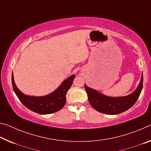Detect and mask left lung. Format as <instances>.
<instances>
[{
	"label": "left lung",
	"mask_w": 151,
	"mask_h": 151,
	"mask_svg": "<svg viewBox=\"0 0 151 151\" xmlns=\"http://www.w3.org/2000/svg\"><path fill=\"white\" fill-rule=\"evenodd\" d=\"M143 75L139 85L134 91L124 97H108L98 92L85 84V91L87 93L88 99L91 106L97 111L109 115H116L126 111L137 101L142 89Z\"/></svg>",
	"instance_id": "left-lung-1"
}]
</instances>
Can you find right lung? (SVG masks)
Returning <instances> with one entry per match:
<instances>
[{"instance_id": "add662e5", "label": "right lung", "mask_w": 151, "mask_h": 151, "mask_svg": "<svg viewBox=\"0 0 151 151\" xmlns=\"http://www.w3.org/2000/svg\"><path fill=\"white\" fill-rule=\"evenodd\" d=\"M75 75H73L64 80L60 85L50 94L41 97L27 95L19 89L12 73V85L14 91L20 101L29 109L40 114H50L59 111L66 104V95L73 84Z\"/></svg>"}]
</instances>
